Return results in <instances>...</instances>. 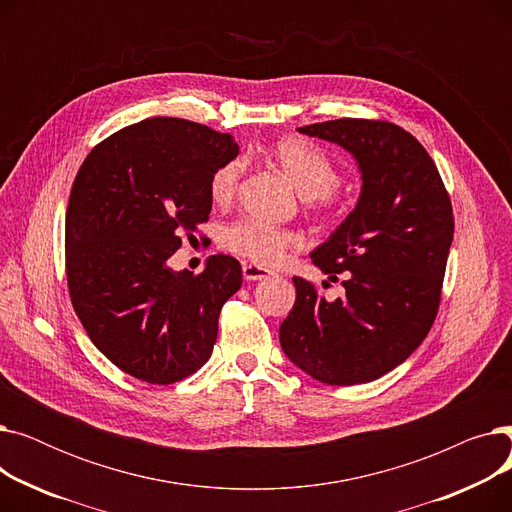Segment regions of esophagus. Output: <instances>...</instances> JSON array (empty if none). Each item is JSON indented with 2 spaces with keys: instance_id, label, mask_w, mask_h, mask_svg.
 <instances>
[{
  "instance_id": "34e87169",
  "label": "esophagus",
  "mask_w": 512,
  "mask_h": 512,
  "mask_svg": "<svg viewBox=\"0 0 512 512\" xmlns=\"http://www.w3.org/2000/svg\"><path fill=\"white\" fill-rule=\"evenodd\" d=\"M242 276H245L247 282H255V280H263L270 276V270H265V267H261L257 263H245L242 265Z\"/></svg>"
}]
</instances>
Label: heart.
Listing matches in <instances>:
<instances>
[{"label": "heart", "mask_w": 512, "mask_h": 512, "mask_svg": "<svg viewBox=\"0 0 512 512\" xmlns=\"http://www.w3.org/2000/svg\"><path fill=\"white\" fill-rule=\"evenodd\" d=\"M270 157L305 199H324L340 184L338 170L332 161L303 139L288 137L276 141L270 147ZM240 174V159L226 161L211 174L209 197L215 205H226L232 201ZM222 245L263 267H274L301 247V234L257 220H240L224 228Z\"/></svg>", "instance_id": "heart-1"}]
</instances>
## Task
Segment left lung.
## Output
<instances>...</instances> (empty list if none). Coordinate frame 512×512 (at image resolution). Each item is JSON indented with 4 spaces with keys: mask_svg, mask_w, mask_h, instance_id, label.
<instances>
[{
    "mask_svg": "<svg viewBox=\"0 0 512 512\" xmlns=\"http://www.w3.org/2000/svg\"><path fill=\"white\" fill-rule=\"evenodd\" d=\"M353 155L355 209L311 259L344 297H317L292 278L297 301L280 326L284 355L330 386L367 384L407 361L432 328L452 245V205L434 159L390 122L342 118L297 128Z\"/></svg>",
    "mask_w": 512,
    "mask_h": 512,
    "instance_id": "8db88e82",
    "label": "left lung"
}]
</instances>
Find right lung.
<instances>
[{"label":"right lung","instance_id":"1","mask_svg":"<svg viewBox=\"0 0 512 512\" xmlns=\"http://www.w3.org/2000/svg\"><path fill=\"white\" fill-rule=\"evenodd\" d=\"M238 155L230 134L147 118L99 143L66 209V276L74 311L99 351L128 375L174 384L211 357L240 263L211 255L193 276L172 270L182 232L209 220L211 174Z\"/></svg>","mask_w":512,"mask_h":512}]
</instances>
